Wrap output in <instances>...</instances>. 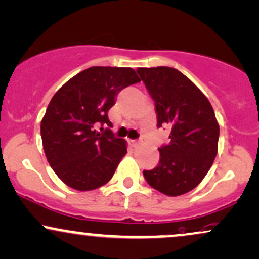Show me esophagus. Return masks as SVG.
<instances>
[{"mask_svg": "<svg viewBox=\"0 0 259 259\" xmlns=\"http://www.w3.org/2000/svg\"><path fill=\"white\" fill-rule=\"evenodd\" d=\"M129 145L133 146V147H136V146L140 145V141H135V140H129Z\"/></svg>", "mask_w": 259, "mask_h": 259, "instance_id": "34e87169", "label": "esophagus"}]
</instances>
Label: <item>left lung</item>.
<instances>
[{"instance_id": "left-lung-1", "label": "left lung", "mask_w": 259, "mask_h": 259, "mask_svg": "<svg viewBox=\"0 0 259 259\" xmlns=\"http://www.w3.org/2000/svg\"><path fill=\"white\" fill-rule=\"evenodd\" d=\"M138 73L154 101L157 126L169 125L170 142L160 159L143 176L169 197L194 189L212 166L219 149L220 125L210 101L188 77L172 67H139Z\"/></svg>"}]
</instances>
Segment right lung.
Here are the masks:
<instances>
[{
  "label": "right lung",
  "mask_w": 259,
  "mask_h": 259,
  "mask_svg": "<svg viewBox=\"0 0 259 259\" xmlns=\"http://www.w3.org/2000/svg\"><path fill=\"white\" fill-rule=\"evenodd\" d=\"M140 80L130 67L93 66L55 93L40 136L47 160L65 185L93 191L112 179L126 154V141L114 138L107 113L118 93Z\"/></svg>",
  "instance_id": "obj_1"
}]
</instances>
